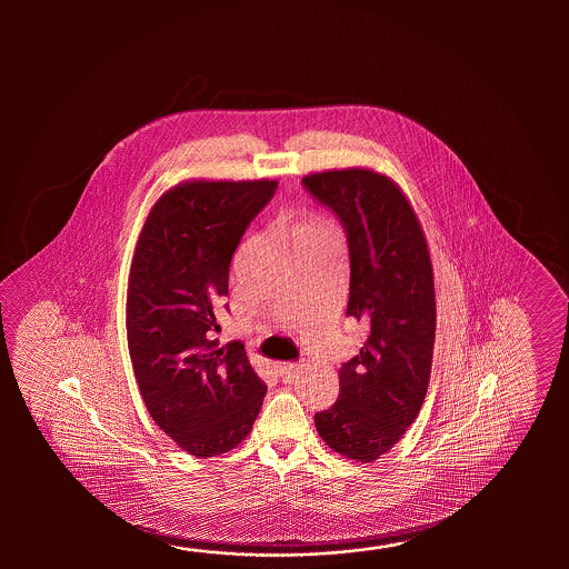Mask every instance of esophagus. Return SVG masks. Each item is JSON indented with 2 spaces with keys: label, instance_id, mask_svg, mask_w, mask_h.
Here are the masks:
<instances>
[{
  "label": "esophagus",
  "instance_id": "esophagus-1",
  "mask_svg": "<svg viewBox=\"0 0 569 569\" xmlns=\"http://www.w3.org/2000/svg\"><path fill=\"white\" fill-rule=\"evenodd\" d=\"M277 372L282 382H295V378H299V363H277Z\"/></svg>",
  "mask_w": 569,
  "mask_h": 569
}]
</instances>
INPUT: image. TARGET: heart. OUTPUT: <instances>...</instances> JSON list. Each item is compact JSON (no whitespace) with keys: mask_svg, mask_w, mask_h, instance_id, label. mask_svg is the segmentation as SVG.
<instances>
[{"mask_svg":"<svg viewBox=\"0 0 569 569\" xmlns=\"http://www.w3.org/2000/svg\"><path fill=\"white\" fill-rule=\"evenodd\" d=\"M321 233H333V228L327 221H321V219H307V221H301V223L295 226L292 240H295V246H297V243L311 240V238L321 236Z\"/></svg>","mask_w":569,"mask_h":569,"instance_id":"b5f03b06","label":"heart"}]
</instances>
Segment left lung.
Segmentation results:
<instances>
[{"mask_svg":"<svg viewBox=\"0 0 569 569\" xmlns=\"http://www.w3.org/2000/svg\"><path fill=\"white\" fill-rule=\"evenodd\" d=\"M302 184L346 230V315L368 327L360 353L339 368L338 400L315 415V427L333 451L368 463L399 443L423 407L436 343L431 256L409 199L387 174L326 170Z\"/></svg>","mask_w":569,"mask_h":569,"instance_id":"1","label":"left lung"}]
</instances>
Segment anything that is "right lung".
I'll use <instances>...</instances> for the list:
<instances>
[{"mask_svg": "<svg viewBox=\"0 0 569 569\" xmlns=\"http://www.w3.org/2000/svg\"><path fill=\"white\" fill-rule=\"evenodd\" d=\"M279 181H184L150 209L133 250L126 329L146 409L194 458L242 443L267 395L240 341L219 346L231 256Z\"/></svg>", "mask_w": 569, "mask_h": 569, "instance_id": "1", "label": "right lung"}]
</instances>
